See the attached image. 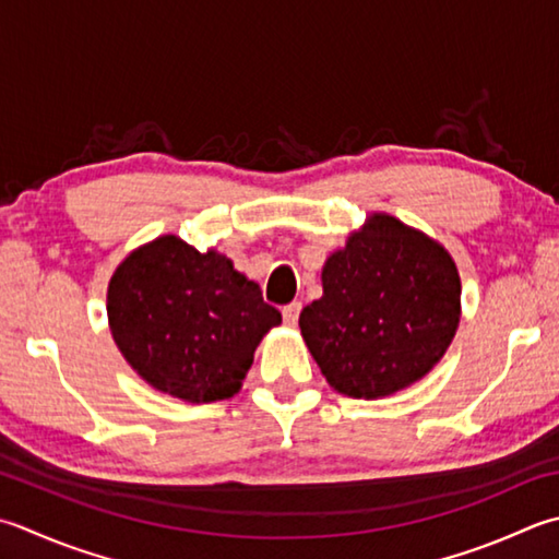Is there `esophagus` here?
<instances>
[{
    "label": "esophagus",
    "instance_id": "obj_1",
    "mask_svg": "<svg viewBox=\"0 0 559 559\" xmlns=\"http://www.w3.org/2000/svg\"><path fill=\"white\" fill-rule=\"evenodd\" d=\"M300 310H302V305H300V302H290V305H286V308H283V322H286V324H295V322H298Z\"/></svg>",
    "mask_w": 559,
    "mask_h": 559
}]
</instances>
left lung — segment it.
<instances>
[{"instance_id":"obj_1","label":"left lung","mask_w":559,"mask_h":559,"mask_svg":"<svg viewBox=\"0 0 559 559\" xmlns=\"http://www.w3.org/2000/svg\"><path fill=\"white\" fill-rule=\"evenodd\" d=\"M322 290L302 308L300 332L326 382L348 397H388L421 380L461 322L451 254L385 213L324 261Z\"/></svg>"}]
</instances>
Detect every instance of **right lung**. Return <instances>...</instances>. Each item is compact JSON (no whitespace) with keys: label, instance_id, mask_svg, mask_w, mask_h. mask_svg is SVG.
I'll use <instances>...</instances> for the list:
<instances>
[{"label":"right lung","instance_id":"obj_1","mask_svg":"<svg viewBox=\"0 0 559 559\" xmlns=\"http://www.w3.org/2000/svg\"><path fill=\"white\" fill-rule=\"evenodd\" d=\"M108 324L120 354L152 388L183 402L233 397L281 312L215 249L174 235L128 254L108 283Z\"/></svg>","mask_w":559,"mask_h":559}]
</instances>
